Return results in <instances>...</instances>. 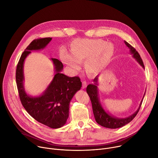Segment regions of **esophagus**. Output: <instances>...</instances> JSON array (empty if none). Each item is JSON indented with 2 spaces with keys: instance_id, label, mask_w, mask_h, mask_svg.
Instances as JSON below:
<instances>
[{
  "instance_id": "obj_1",
  "label": "esophagus",
  "mask_w": 158,
  "mask_h": 158,
  "mask_svg": "<svg viewBox=\"0 0 158 158\" xmlns=\"http://www.w3.org/2000/svg\"><path fill=\"white\" fill-rule=\"evenodd\" d=\"M87 84L86 81H82V89H85L87 87Z\"/></svg>"
}]
</instances>
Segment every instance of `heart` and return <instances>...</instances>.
<instances>
[{
    "label": "heart",
    "instance_id": "obj_1",
    "mask_svg": "<svg viewBox=\"0 0 158 158\" xmlns=\"http://www.w3.org/2000/svg\"><path fill=\"white\" fill-rule=\"evenodd\" d=\"M69 52L60 51L62 62L70 72L76 73L81 67V60H85V68L88 73L96 75L103 71L110 62L114 49L111 44L101 39H79L74 40Z\"/></svg>",
    "mask_w": 158,
    "mask_h": 158
}]
</instances>
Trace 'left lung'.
<instances>
[{"label": "left lung", "mask_w": 158, "mask_h": 158, "mask_svg": "<svg viewBox=\"0 0 158 158\" xmlns=\"http://www.w3.org/2000/svg\"><path fill=\"white\" fill-rule=\"evenodd\" d=\"M124 43L130 49V52L133 55L132 56L133 57L136 59V60L139 62V64L143 67V68H144L143 60L140 55L139 54V53L136 51V49H135V48H134L132 46H131L128 42H127L126 41H124ZM98 76H96L93 80L94 84H89L86 88L87 93L88 94L90 99H91V101L93 106V114L97 123L104 127L110 128V129H116V128L123 127L126 124H128L129 123H130L135 117H136V116L138 113L141 106L142 104L143 99L144 97L145 93L140 103L138 109L133 114L126 118H118L108 114L102 108L101 104L99 101V98L98 96Z\"/></svg>", "instance_id": "left-lung-1"}]
</instances>
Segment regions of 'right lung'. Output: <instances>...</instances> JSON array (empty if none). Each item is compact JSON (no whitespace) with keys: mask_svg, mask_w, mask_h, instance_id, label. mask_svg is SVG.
<instances>
[{"mask_svg":"<svg viewBox=\"0 0 158 158\" xmlns=\"http://www.w3.org/2000/svg\"><path fill=\"white\" fill-rule=\"evenodd\" d=\"M51 37L34 39L22 54L17 65L16 83L20 100L28 113L38 122L51 128L63 126L69 117L70 102L76 93L80 90L82 82L79 77H70L62 74V63L51 59L54 65V77L44 93L37 97L27 95L24 87V62L31 51L44 49Z\"/></svg>","mask_w":158,"mask_h":158,"instance_id":"right-lung-1","label":"right lung"}]
</instances>
